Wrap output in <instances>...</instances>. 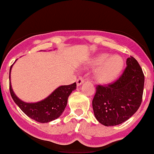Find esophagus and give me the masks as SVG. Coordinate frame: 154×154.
Instances as JSON below:
<instances>
[{"instance_id":"1","label":"esophagus","mask_w":154,"mask_h":154,"mask_svg":"<svg viewBox=\"0 0 154 154\" xmlns=\"http://www.w3.org/2000/svg\"><path fill=\"white\" fill-rule=\"evenodd\" d=\"M83 79L78 78L77 80V86H80L81 84H83Z\"/></svg>"}]
</instances>
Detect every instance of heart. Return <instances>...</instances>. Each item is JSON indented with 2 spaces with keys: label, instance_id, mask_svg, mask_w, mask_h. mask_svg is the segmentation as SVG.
<instances>
[{
  "label": "heart",
  "instance_id": "obj_1",
  "mask_svg": "<svg viewBox=\"0 0 154 154\" xmlns=\"http://www.w3.org/2000/svg\"><path fill=\"white\" fill-rule=\"evenodd\" d=\"M86 68H97L94 73L95 80L101 84H108L116 80L123 68V61L119 56H110L108 53H100L91 58Z\"/></svg>",
  "mask_w": 154,
  "mask_h": 154
}]
</instances>
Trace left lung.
<instances>
[{
    "instance_id": "8db88e82",
    "label": "left lung",
    "mask_w": 154,
    "mask_h": 154,
    "mask_svg": "<svg viewBox=\"0 0 154 154\" xmlns=\"http://www.w3.org/2000/svg\"><path fill=\"white\" fill-rule=\"evenodd\" d=\"M144 76L135 58L126 60L121 77L107 86H98L92 100L96 120L105 126L124 123L138 110L142 101Z\"/></svg>"
}]
</instances>
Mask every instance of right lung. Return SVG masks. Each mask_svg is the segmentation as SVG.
Masks as SVG:
<instances>
[{"mask_svg": "<svg viewBox=\"0 0 154 154\" xmlns=\"http://www.w3.org/2000/svg\"><path fill=\"white\" fill-rule=\"evenodd\" d=\"M13 65V64L10 67V77H9L10 91L13 101L19 106V108L28 117L38 123H49L59 118L66 107L68 97L71 95L72 91L75 90L77 88L76 83L67 86H59L50 95L41 101L32 103L25 102L16 96L12 88L11 82H10V72Z\"/></svg>", "mask_w": 154, "mask_h": 154, "instance_id": "obj_1", "label": "right lung"}]
</instances>
